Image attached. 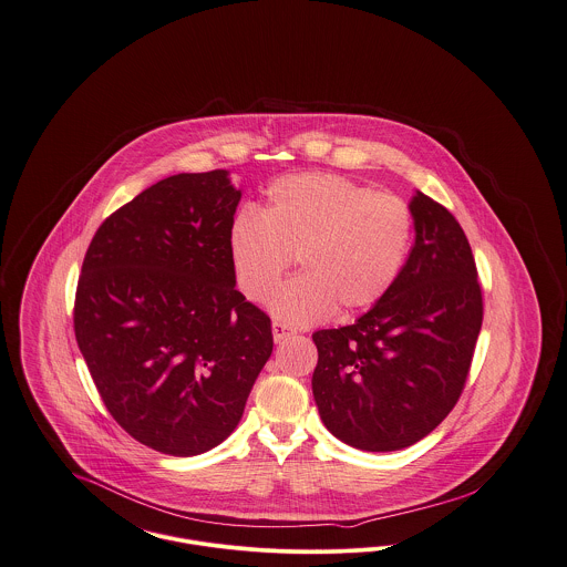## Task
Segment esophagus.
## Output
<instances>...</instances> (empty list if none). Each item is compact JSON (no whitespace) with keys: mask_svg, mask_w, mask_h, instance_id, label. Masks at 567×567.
I'll return each mask as SVG.
<instances>
[{"mask_svg":"<svg viewBox=\"0 0 567 567\" xmlns=\"http://www.w3.org/2000/svg\"><path fill=\"white\" fill-rule=\"evenodd\" d=\"M293 333H296V331L289 329L287 324L271 323V336H274V342H276V344H280L282 340H287V338L293 336Z\"/></svg>","mask_w":567,"mask_h":567,"instance_id":"34e87169","label":"esophagus"}]
</instances>
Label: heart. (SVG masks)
I'll list each match as a JSON object with an SVG mask.
<instances>
[{
  "mask_svg": "<svg viewBox=\"0 0 567 567\" xmlns=\"http://www.w3.org/2000/svg\"><path fill=\"white\" fill-rule=\"evenodd\" d=\"M412 213L402 197L372 193L338 174H299L271 183L259 213L229 225V257L248 299H264L293 257L301 276L268 299L289 324L319 323L372 308L391 291L412 240Z\"/></svg>",
  "mask_w": 567,
  "mask_h": 567,
  "instance_id": "1",
  "label": "heart"
}]
</instances>
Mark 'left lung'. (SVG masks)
I'll list each match as a JSON object with an SVG mask.
<instances>
[{"mask_svg":"<svg viewBox=\"0 0 567 567\" xmlns=\"http://www.w3.org/2000/svg\"><path fill=\"white\" fill-rule=\"evenodd\" d=\"M414 244L391 291L361 319L312 333V393L344 444L391 453L432 433L457 404L483 324L470 243L444 206L410 199Z\"/></svg>","mask_w":567,"mask_h":567,"instance_id":"8db88e82","label":"left lung"}]
</instances>
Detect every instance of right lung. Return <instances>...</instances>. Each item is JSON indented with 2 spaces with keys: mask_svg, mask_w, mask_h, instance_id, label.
<instances>
[{
  "mask_svg": "<svg viewBox=\"0 0 567 567\" xmlns=\"http://www.w3.org/2000/svg\"><path fill=\"white\" fill-rule=\"evenodd\" d=\"M227 169L176 174L110 215L82 261L74 331L114 421L172 457L238 427L270 359V317L236 289Z\"/></svg>",
  "mask_w": 567,
  "mask_h": 567,
  "instance_id": "right-lung-1",
  "label": "right lung"
}]
</instances>
